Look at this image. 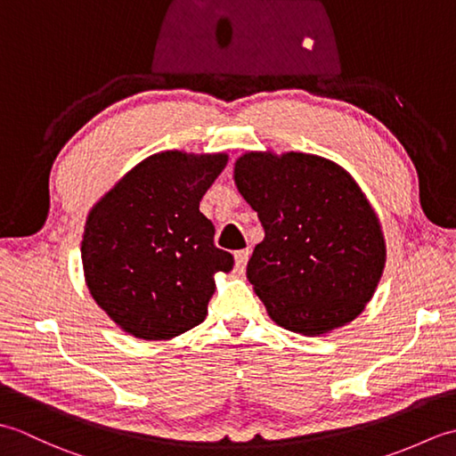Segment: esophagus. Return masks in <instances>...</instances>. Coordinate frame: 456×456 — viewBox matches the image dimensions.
<instances>
[{
    "label": "esophagus",
    "mask_w": 456,
    "mask_h": 456,
    "mask_svg": "<svg viewBox=\"0 0 456 456\" xmlns=\"http://www.w3.org/2000/svg\"><path fill=\"white\" fill-rule=\"evenodd\" d=\"M248 256H250L248 250H237V253H235V266L239 270V274L245 273V266L248 263Z\"/></svg>",
    "instance_id": "esophagus-1"
}]
</instances>
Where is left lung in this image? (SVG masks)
<instances>
[{"label":"left lung","mask_w":456,"mask_h":456,"mask_svg":"<svg viewBox=\"0 0 456 456\" xmlns=\"http://www.w3.org/2000/svg\"><path fill=\"white\" fill-rule=\"evenodd\" d=\"M233 178L265 227L247 278L270 319L322 337L361 315L384 273L386 239L351 174L317 154L247 151Z\"/></svg>","instance_id":"left-lung-1"}]
</instances>
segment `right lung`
Returning <instances> with one entry per match:
<instances>
[{
    "label": "right lung",
    "instance_id": "obj_1",
    "mask_svg": "<svg viewBox=\"0 0 456 456\" xmlns=\"http://www.w3.org/2000/svg\"><path fill=\"white\" fill-rule=\"evenodd\" d=\"M227 160V152L151 154L90 209L86 286L121 331L170 341L206 319L216 274H229L235 260L213 245L200 201Z\"/></svg>",
    "mask_w": 456,
    "mask_h": 456
}]
</instances>
